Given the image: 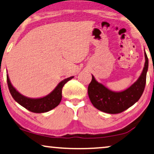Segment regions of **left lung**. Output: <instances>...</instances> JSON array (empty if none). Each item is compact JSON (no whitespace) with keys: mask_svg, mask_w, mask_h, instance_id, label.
Masks as SVG:
<instances>
[{"mask_svg":"<svg viewBox=\"0 0 154 154\" xmlns=\"http://www.w3.org/2000/svg\"><path fill=\"white\" fill-rule=\"evenodd\" d=\"M145 63L140 76L136 82L123 91L114 92L99 83L92 75L88 92L93 106L103 112L115 114L124 111L135 104L142 96L146 85L149 60L144 52Z\"/></svg>","mask_w":154,"mask_h":154,"instance_id":"1","label":"left lung"}]
</instances>
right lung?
Here are the masks:
<instances>
[{
  "mask_svg": "<svg viewBox=\"0 0 154 154\" xmlns=\"http://www.w3.org/2000/svg\"><path fill=\"white\" fill-rule=\"evenodd\" d=\"M73 78V76H71L63 80L50 94L41 98H29L20 94L12 85L8 74H7V82L10 94L18 104L31 112L40 113L48 112L60 104L62 97L63 86Z\"/></svg>",
  "mask_w": 154,
  "mask_h": 154,
  "instance_id": "1",
  "label": "right lung"
}]
</instances>
